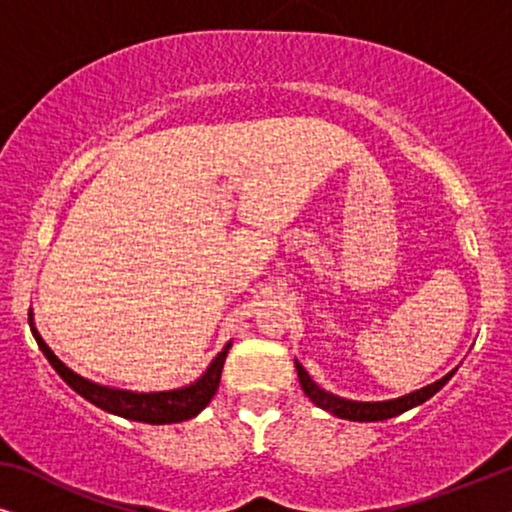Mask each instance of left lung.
<instances>
[{
  "mask_svg": "<svg viewBox=\"0 0 512 512\" xmlns=\"http://www.w3.org/2000/svg\"><path fill=\"white\" fill-rule=\"evenodd\" d=\"M296 370H298L300 387H303L307 398H310L314 405H319L321 410L331 412V415H335V417L352 419V422H382V419L401 415V412L415 408V405H422L424 401H429V398L436 394V391L443 389L447 380L457 373V368H454L445 377H440L438 382L426 384V387L412 391V394H405L401 398H391V401H377V403H363V401H347V398H340V396L331 394V391L321 389L319 384L314 382L310 375H307V370L300 366L298 361H296Z\"/></svg>",
  "mask_w": 512,
  "mask_h": 512,
  "instance_id": "1",
  "label": "left lung"
}]
</instances>
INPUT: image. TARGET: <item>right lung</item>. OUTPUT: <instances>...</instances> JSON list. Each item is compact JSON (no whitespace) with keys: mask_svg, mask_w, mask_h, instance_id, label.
Returning a JSON list of instances; mask_svg holds the SVG:
<instances>
[{"mask_svg":"<svg viewBox=\"0 0 512 512\" xmlns=\"http://www.w3.org/2000/svg\"><path fill=\"white\" fill-rule=\"evenodd\" d=\"M30 328H32L34 340H37V345L41 352H44L48 363H51L55 373H58L62 380L76 391V394L97 405V408L111 412V415L132 419V422H144V424H177V422H184V419L195 417L200 410H205L209 401L214 398L216 389H219L223 363H226L228 349L233 345V342H228V345L214 356V361L209 363L205 373H202L193 384H188V387L172 389V391H151V394H137V391L114 389V387H104V384L90 382L79 373H74L72 368H67L65 363L53 354V349L46 345L37 328H34L32 312H30Z\"/></svg>","mask_w":512,"mask_h":512,"instance_id":"right-lung-1","label":"right lung"}]
</instances>
